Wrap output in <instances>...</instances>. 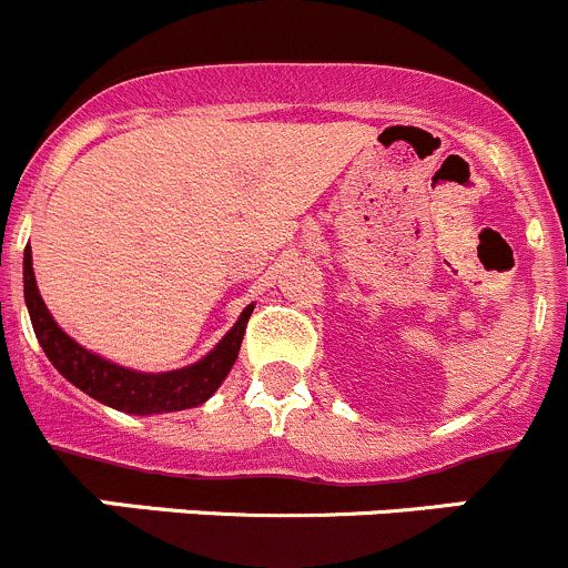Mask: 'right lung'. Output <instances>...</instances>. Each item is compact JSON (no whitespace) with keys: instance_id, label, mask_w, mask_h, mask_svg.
I'll use <instances>...</instances> for the list:
<instances>
[{"instance_id":"add662e5","label":"right lung","mask_w":568,"mask_h":568,"mask_svg":"<svg viewBox=\"0 0 568 568\" xmlns=\"http://www.w3.org/2000/svg\"><path fill=\"white\" fill-rule=\"evenodd\" d=\"M24 301L27 308H30L38 342H41L49 362L60 369V375L69 378L74 386H80L85 395L104 403V406L126 414H162L201 406L223 384L229 369L234 367V358H237L240 345H243L245 325H248L251 312H254V306L245 308L237 323H234V328L201 362L190 364L184 369H173V373L145 375L95 356V353L77 345L65 331L58 328L41 292H38L30 245L24 251Z\"/></svg>"}]
</instances>
